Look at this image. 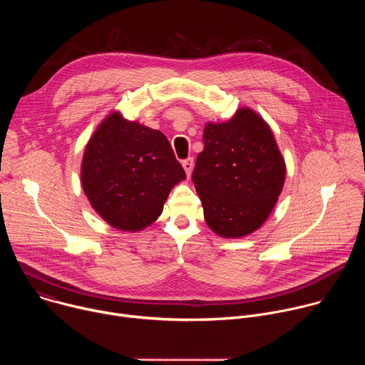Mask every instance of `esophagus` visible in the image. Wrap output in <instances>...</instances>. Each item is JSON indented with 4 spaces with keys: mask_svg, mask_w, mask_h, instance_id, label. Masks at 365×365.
<instances>
[{
    "mask_svg": "<svg viewBox=\"0 0 365 365\" xmlns=\"http://www.w3.org/2000/svg\"><path fill=\"white\" fill-rule=\"evenodd\" d=\"M182 166H183V169H185L186 175H187V176H190V172H192V169H193V158H187V159H185V160L182 162Z\"/></svg>",
    "mask_w": 365,
    "mask_h": 365,
    "instance_id": "esophagus-1",
    "label": "esophagus"
}]
</instances>
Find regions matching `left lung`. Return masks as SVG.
Wrapping results in <instances>:
<instances>
[{"label":"left lung","mask_w":365,"mask_h":365,"mask_svg":"<svg viewBox=\"0 0 365 365\" xmlns=\"http://www.w3.org/2000/svg\"><path fill=\"white\" fill-rule=\"evenodd\" d=\"M192 182L206 224L221 237H242L270 215L286 166L269 125L242 108L224 124H206Z\"/></svg>","instance_id":"8db88e82"}]
</instances>
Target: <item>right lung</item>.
Instances as JSON below:
<instances>
[{
    "label": "right lung",
    "mask_w": 365,
    "mask_h": 365,
    "mask_svg": "<svg viewBox=\"0 0 365 365\" xmlns=\"http://www.w3.org/2000/svg\"><path fill=\"white\" fill-rule=\"evenodd\" d=\"M166 135L111 114L89 140L82 186L111 227L140 231L158 220L172 187L185 179Z\"/></svg>",
    "instance_id": "right-lung-1"
}]
</instances>
